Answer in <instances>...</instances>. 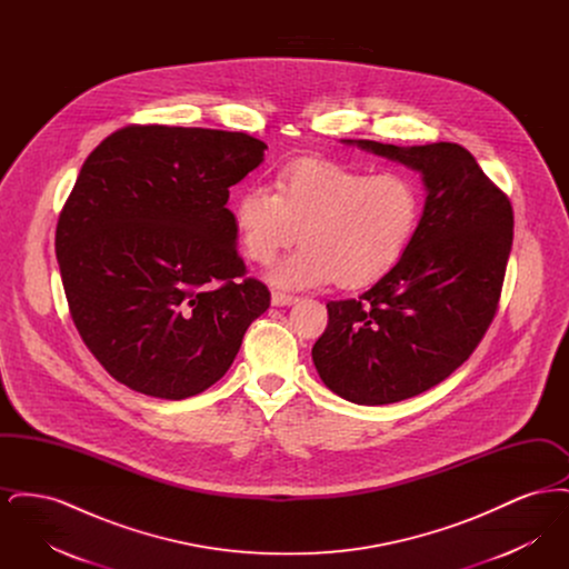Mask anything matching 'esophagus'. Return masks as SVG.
Segmentation results:
<instances>
[{
	"mask_svg": "<svg viewBox=\"0 0 569 569\" xmlns=\"http://www.w3.org/2000/svg\"><path fill=\"white\" fill-rule=\"evenodd\" d=\"M298 297H292V295H286V292H279V290H274L271 295V302L274 307H283V305H292V302H297Z\"/></svg>",
	"mask_w": 569,
	"mask_h": 569,
	"instance_id": "obj_1",
	"label": "esophagus"
}]
</instances>
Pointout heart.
Returning <instances> with one entry per match:
<instances>
[{
	"label": "heart",
	"instance_id": "obj_1",
	"mask_svg": "<svg viewBox=\"0 0 569 569\" xmlns=\"http://www.w3.org/2000/svg\"><path fill=\"white\" fill-rule=\"evenodd\" d=\"M234 228L251 262L269 267L297 243L305 247L272 271V281L302 288L337 281L360 290L392 271L422 219L420 183L407 172H378L307 158L274 179V191H239Z\"/></svg>",
	"mask_w": 569,
	"mask_h": 569
}]
</instances>
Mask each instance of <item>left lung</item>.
<instances>
[{
  "mask_svg": "<svg viewBox=\"0 0 569 569\" xmlns=\"http://www.w3.org/2000/svg\"><path fill=\"white\" fill-rule=\"evenodd\" d=\"M356 144L422 172L427 204L392 271L358 298L326 302L311 356L335 395L388 406L433 388L480 346L499 309L515 211L457 142Z\"/></svg>",
  "mask_w": 569,
  "mask_h": 569,
  "instance_id": "8db88e82",
  "label": "left lung"
}]
</instances>
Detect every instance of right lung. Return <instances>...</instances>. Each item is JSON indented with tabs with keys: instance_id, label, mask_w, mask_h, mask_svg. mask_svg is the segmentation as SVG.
<instances>
[{
	"instance_id": "1",
	"label": "right lung",
	"mask_w": 569,
	"mask_h": 569,
	"mask_svg": "<svg viewBox=\"0 0 569 569\" xmlns=\"http://www.w3.org/2000/svg\"><path fill=\"white\" fill-rule=\"evenodd\" d=\"M264 149L244 132L134 123L82 163L57 221V262L84 346L136 392H204L269 309L226 209Z\"/></svg>"
}]
</instances>
